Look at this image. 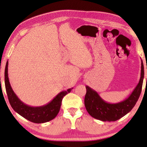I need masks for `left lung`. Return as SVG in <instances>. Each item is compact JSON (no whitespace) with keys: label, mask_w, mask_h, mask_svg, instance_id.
I'll return each instance as SVG.
<instances>
[{"label":"left lung","mask_w":147,"mask_h":147,"mask_svg":"<svg viewBox=\"0 0 147 147\" xmlns=\"http://www.w3.org/2000/svg\"><path fill=\"white\" fill-rule=\"evenodd\" d=\"M144 79V65L141 60V71L139 82L128 97L118 103L112 104L104 101L95 90L86 86L84 99L86 108L90 116L102 121H116L131 110L138 101L141 93Z\"/></svg>","instance_id":"obj_1"}]
</instances>
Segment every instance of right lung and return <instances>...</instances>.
<instances>
[{"mask_svg":"<svg viewBox=\"0 0 147 147\" xmlns=\"http://www.w3.org/2000/svg\"><path fill=\"white\" fill-rule=\"evenodd\" d=\"M7 62L5 70V84L9 103L16 112L23 118L34 123H44L56 117L59 113L63 98L69 93L73 88L66 91H62L57 94L51 102L41 106H31L23 103L12 89L8 76V65Z\"/></svg>","mask_w":147,"mask_h":147,"instance_id":"obj_1","label":"right lung"}]
</instances>
